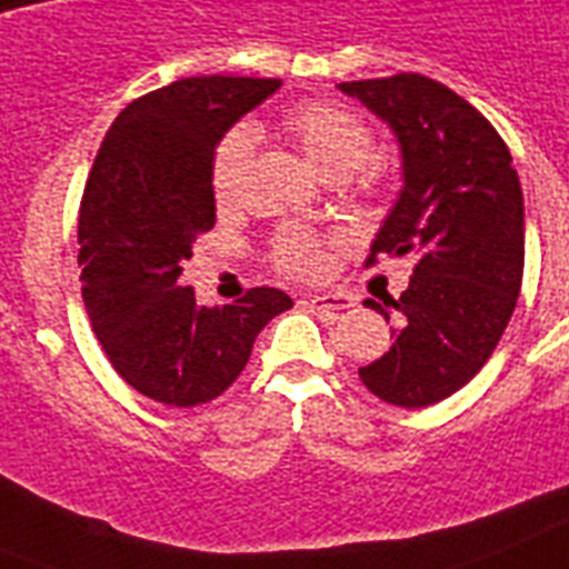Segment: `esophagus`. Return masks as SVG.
Listing matches in <instances>:
<instances>
[{
	"label": "esophagus",
	"instance_id": "esophagus-1",
	"mask_svg": "<svg viewBox=\"0 0 569 569\" xmlns=\"http://www.w3.org/2000/svg\"><path fill=\"white\" fill-rule=\"evenodd\" d=\"M312 309H321V312H339V309L353 307V298L345 292H327V295H307V300Z\"/></svg>",
	"mask_w": 569,
	"mask_h": 569
}]
</instances>
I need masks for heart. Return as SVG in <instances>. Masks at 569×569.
I'll list each match as a JSON object with an SVG mask.
<instances>
[{"instance_id": "obj_1", "label": "heart", "mask_w": 569, "mask_h": 569, "mask_svg": "<svg viewBox=\"0 0 569 569\" xmlns=\"http://www.w3.org/2000/svg\"><path fill=\"white\" fill-rule=\"evenodd\" d=\"M280 131L289 137L327 180H345L353 169H362V183H371L373 166L368 160L371 128L359 113L339 101L309 99L289 108L280 117ZM253 137L248 128H230L212 149L210 180L212 196L230 201L242 183L244 166L251 160ZM271 262L277 271L300 280L321 277L327 269L325 239L307 228H280L271 239Z\"/></svg>"}]
</instances>
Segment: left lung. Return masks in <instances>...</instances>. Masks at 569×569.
I'll use <instances>...</instances> for the list:
<instances>
[{"mask_svg": "<svg viewBox=\"0 0 569 569\" xmlns=\"http://www.w3.org/2000/svg\"><path fill=\"white\" fill-rule=\"evenodd\" d=\"M339 90L389 122L403 154V189L365 266L415 257L400 298L365 300L397 330L359 380L386 403L423 409L473 380L509 327L523 283V189L509 146L450 87L400 72Z\"/></svg>", "mask_w": 569, "mask_h": 569, "instance_id": "obj_1", "label": "left lung"}]
</instances>
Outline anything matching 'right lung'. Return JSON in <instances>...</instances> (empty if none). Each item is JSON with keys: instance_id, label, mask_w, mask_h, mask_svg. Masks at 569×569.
Listing matches in <instances>:
<instances>
[{"instance_id": "obj_1", "label": "right lung", "mask_w": 569, "mask_h": 569, "mask_svg": "<svg viewBox=\"0 0 569 569\" xmlns=\"http://www.w3.org/2000/svg\"><path fill=\"white\" fill-rule=\"evenodd\" d=\"M280 78H180L133 99L104 133L78 212L81 298L110 365L163 406L210 403L237 380L253 339L292 307L260 286L201 307L180 286L198 233L216 224V142Z\"/></svg>"}]
</instances>
